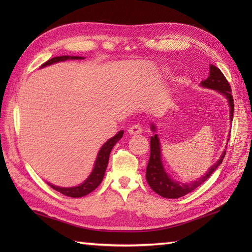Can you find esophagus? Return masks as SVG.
Listing matches in <instances>:
<instances>
[{"label": "esophagus", "mask_w": 252, "mask_h": 252, "mask_svg": "<svg viewBox=\"0 0 252 252\" xmlns=\"http://www.w3.org/2000/svg\"><path fill=\"white\" fill-rule=\"evenodd\" d=\"M142 127L140 126H132L129 127V130H127V132H129L130 135H137V134H141L142 133Z\"/></svg>", "instance_id": "1"}]
</instances>
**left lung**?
Instances as JSON below:
<instances>
[{
    "label": "left lung",
    "instance_id": "left-lung-1",
    "mask_svg": "<svg viewBox=\"0 0 252 252\" xmlns=\"http://www.w3.org/2000/svg\"><path fill=\"white\" fill-rule=\"evenodd\" d=\"M200 85L205 89L217 91V92L221 93L227 99L229 107V120L232 122L234 116V100L232 96V90L226 78L224 77V74L221 72L220 69L217 68L216 66L210 65V67H209V77L205 81H202ZM151 129L154 133H156L157 126L155 123H152ZM225 151H223L220 159L215 164L211 165V168L201 178H199L197 181L190 182V183H182V182L171 179V176H169V174L165 172L161 160L160 141L158 135L155 134L151 137V157H149V161L146 168L147 183L155 192H157L161 197L170 198V199H176V198L183 197L197 189L199 185H201L209 176L215 172V170L222 163L224 157H225Z\"/></svg>",
    "mask_w": 252,
    "mask_h": 252
}]
</instances>
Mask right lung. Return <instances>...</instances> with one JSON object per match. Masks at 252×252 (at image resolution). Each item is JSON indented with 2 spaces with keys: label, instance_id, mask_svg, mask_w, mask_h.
<instances>
[{
  "label": "right lung",
  "instance_id": "1",
  "mask_svg": "<svg viewBox=\"0 0 252 252\" xmlns=\"http://www.w3.org/2000/svg\"><path fill=\"white\" fill-rule=\"evenodd\" d=\"M68 60H84V57L81 56H69V55H63V56H57L54 58H51L50 61H47L44 63L43 65L41 66V68H44L46 66L53 65V63H60V62H65ZM123 136V130L119 131L117 134L109 138L103 146L100 147L98 151L97 157H96L95 163H94V168L92 170V172L88 176L87 180H85L83 183L79 184L77 186H72V187H61V186H56L52 183H47L52 189H54L55 190L62 192L63 195L68 196V197H73V198H79V197H83L85 195L90 194L91 191H93L96 187H97L101 181L104 179V175L107 169V164H108V160H109V155L112 147H114L118 141H120V138Z\"/></svg>",
  "mask_w": 252,
  "mask_h": 252
}]
</instances>
